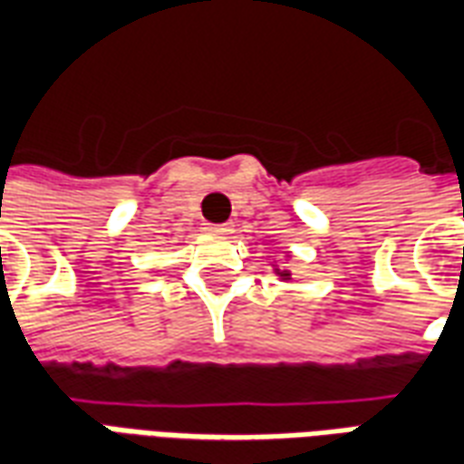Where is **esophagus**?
<instances>
[{
	"label": "esophagus",
	"instance_id": "34e87169",
	"mask_svg": "<svg viewBox=\"0 0 464 464\" xmlns=\"http://www.w3.org/2000/svg\"><path fill=\"white\" fill-rule=\"evenodd\" d=\"M208 233H213V236H226V233H231V226H211Z\"/></svg>",
	"mask_w": 464,
	"mask_h": 464
}]
</instances>
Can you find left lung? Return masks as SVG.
<instances>
[{"label": "left lung", "mask_w": 464, "mask_h": 464, "mask_svg": "<svg viewBox=\"0 0 464 464\" xmlns=\"http://www.w3.org/2000/svg\"><path fill=\"white\" fill-rule=\"evenodd\" d=\"M273 273L278 276V281H283V283L291 281V271H285V268H281V266H273Z\"/></svg>", "instance_id": "left-lung-1"}]
</instances>
